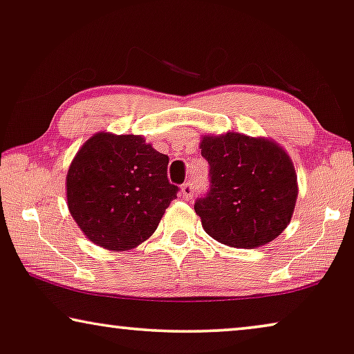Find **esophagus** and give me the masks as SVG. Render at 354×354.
<instances>
[{"label": "esophagus", "mask_w": 354, "mask_h": 354, "mask_svg": "<svg viewBox=\"0 0 354 354\" xmlns=\"http://www.w3.org/2000/svg\"><path fill=\"white\" fill-rule=\"evenodd\" d=\"M181 194H183V198L184 200H191L194 197V184L189 181V183H184L183 187H181Z\"/></svg>", "instance_id": "obj_1"}]
</instances>
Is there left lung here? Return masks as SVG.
Here are the masks:
<instances>
[{"instance_id": "8db88e82", "label": "left lung", "mask_w": 354, "mask_h": 354, "mask_svg": "<svg viewBox=\"0 0 354 354\" xmlns=\"http://www.w3.org/2000/svg\"><path fill=\"white\" fill-rule=\"evenodd\" d=\"M211 189L195 202L207 234L232 248L254 250L270 243L291 223L299 186L283 146L266 136L236 131L202 135Z\"/></svg>"}]
</instances>
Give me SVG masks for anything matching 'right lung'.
Segmentation results:
<instances>
[{
  "instance_id": "1",
  "label": "right lung",
  "mask_w": 354,
  "mask_h": 354,
  "mask_svg": "<svg viewBox=\"0 0 354 354\" xmlns=\"http://www.w3.org/2000/svg\"><path fill=\"white\" fill-rule=\"evenodd\" d=\"M167 165L141 135H92L66 173V205L84 235L109 251L149 239L178 192Z\"/></svg>"
}]
</instances>
